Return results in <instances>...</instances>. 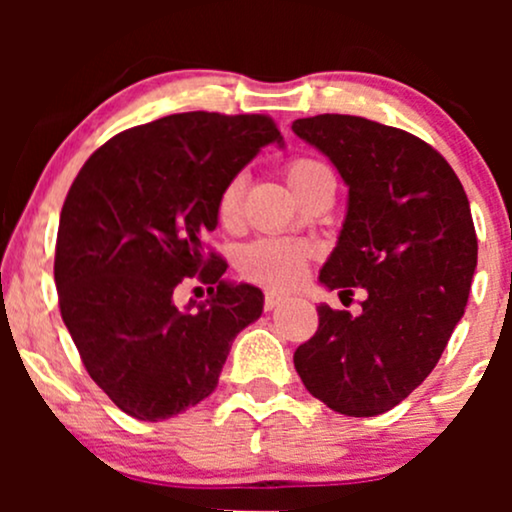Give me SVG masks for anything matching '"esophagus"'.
Returning <instances> with one entry per match:
<instances>
[{"instance_id": "34e87169", "label": "esophagus", "mask_w": 512, "mask_h": 512, "mask_svg": "<svg viewBox=\"0 0 512 512\" xmlns=\"http://www.w3.org/2000/svg\"><path fill=\"white\" fill-rule=\"evenodd\" d=\"M286 301L284 293H276V291H267L264 293V310H274L276 305H281Z\"/></svg>"}]
</instances>
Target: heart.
Instances as JSON below:
<instances>
[{"instance_id":"1","label":"heart","mask_w":512,"mask_h":512,"mask_svg":"<svg viewBox=\"0 0 512 512\" xmlns=\"http://www.w3.org/2000/svg\"><path fill=\"white\" fill-rule=\"evenodd\" d=\"M330 173L322 163L313 158H293L286 166V180H289L291 190L301 195L305 187L313 182L317 175ZM243 192L245 178L236 175L223 185L219 202H216V216L223 226H236L240 221V209H243ZM308 245L289 243V240L279 238H260L255 243L245 245L238 252V269L243 276L257 281V284L272 286V289H286V286L296 284L301 279L305 262H308Z\"/></svg>"}]
</instances>
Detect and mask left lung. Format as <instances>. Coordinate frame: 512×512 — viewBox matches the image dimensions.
Here are the masks:
<instances>
[{
  "label": "left lung",
  "instance_id": "left-lung-1",
  "mask_svg": "<svg viewBox=\"0 0 512 512\" xmlns=\"http://www.w3.org/2000/svg\"><path fill=\"white\" fill-rule=\"evenodd\" d=\"M349 187L327 289L361 286V315L317 305L320 325L293 354L305 390L346 416H378L409 397L464 315L477 233L464 187L433 146L356 115L291 125Z\"/></svg>",
  "mask_w": 512,
  "mask_h": 512
}]
</instances>
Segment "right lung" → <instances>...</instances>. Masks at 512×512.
Masks as SVG:
<instances>
[{"label": "right lung", "mask_w": 512, "mask_h": 512, "mask_svg": "<svg viewBox=\"0 0 512 512\" xmlns=\"http://www.w3.org/2000/svg\"><path fill=\"white\" fill-rule=\"evenodd\" d=\"M281 144L267 115L178 113L125 129L93 151L60 214L55 284L81 361L125 414L161 421L219 385L240 330L264 296L223 279L204 250L216 202L257 151ZM212 286L204 304L174 305L182 278Z\"/></svg>", "instance_id": "obj_1"}]
</instances>
